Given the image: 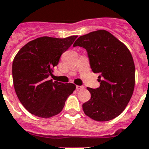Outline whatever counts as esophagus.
I'll use <instances>...</instances> for the list:
<instances>
[{
  "mask_svg": "<svg viewBox=\"0 0 149 149\" xmlns=\"http://www.w3.org/2000/svg\"><path fill=\"white\" fill-rule=\"evenodd\" d=\"M76 88H77V90L78 91V90L84 89V86H77V87H76Z\"/></svg>",
  "mask_w": 149,
  "mask_h": 149,
  "instance_id": "obj_1",
  "label": "esophagus"
}]
</instances>
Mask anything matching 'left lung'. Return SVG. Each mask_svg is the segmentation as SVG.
Instances as JSON below:
<instances>
[{"instance_id":"left-lung-1","label":"left lung","mask_w":149,"mask_h":149,"mask_svg":"<svg viewBox=\"0 0 149 149\" xmlns=\"http://www.w3.org/2000/svg\"><path fill=\"white\" fill-rule=\"evenodd\" d=\"M87 50L91 68L100 73V87H87L91 97L83 104L85 115L104 122L120 115L132 97L135 84V66L127 46L109 32L101 29L78 38L73 47Z\"/></svg>"}]
</instances>
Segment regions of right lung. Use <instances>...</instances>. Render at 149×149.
Segmentation results:
<instances>
[{
    "mask_svg": "<svg viewBox=\"0 0 149 149\" xmlns=\"http://www.w3.org/2000/svg\"><path fill=\"white\" fill-rule=\"evenodd\" d=\"M77 36L66 38L42 37L19 50L12 63L13 84L17 97L33 115L50 118L62 112L65 102L76 89L71 83L48 79L62 53Z\"/></svg>",
    "mask_w": 149,
    "mask_h": 149,
    "instance_id": "add662e5",
    "label": "right lung"
}]
</instances>
